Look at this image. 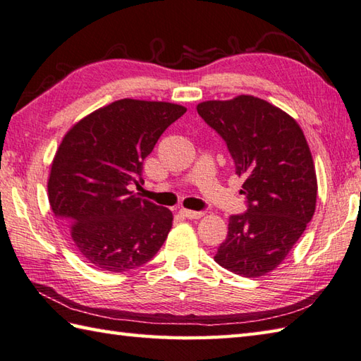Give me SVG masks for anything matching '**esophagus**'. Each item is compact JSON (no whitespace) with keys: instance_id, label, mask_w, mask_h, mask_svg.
Segmentation results:
<instances>
[{"instance_id":"esophagus-1","label":"esophagus","mask_w":361,"mask_h":361,"mask_svg":"<svg viewBox=\"0 0 361 361\" xmlns=\"http://www.w3.org/2000/svg\"><path fill=\"white\" fill-rule=\"evenodd\" d=\"M178 213L183 216V217H186V219H200V217H203V213L202 211H190V209H185V208H181Z\"/></svg>"}]
</instances>
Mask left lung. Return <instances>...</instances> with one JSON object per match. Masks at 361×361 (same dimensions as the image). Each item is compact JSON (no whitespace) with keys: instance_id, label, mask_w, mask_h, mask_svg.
Returning a JSON list of instances; mask_svg holds the SVG:
<instances>
[{"instance_id":"1","label":"left lung","mask_w":361,"mask_h":361,"mask_svg":"<svg viewBox=\"0 0 361 361\" xmlns=\"http://www.w3.org/2000/svg\"><path fill=\"white\" fill-rule=\"evenodd\" d=\"M197 112L227 142L247 199L245 213L230 217L214 261L243 277H261L281 264L313 219L312 152L299 123L258 97L203 102Z\"/></svg>"}]
</instances>
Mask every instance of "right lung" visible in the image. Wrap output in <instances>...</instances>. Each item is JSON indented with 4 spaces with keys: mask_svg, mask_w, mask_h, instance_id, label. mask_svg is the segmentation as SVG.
<instances>
[{
    "mask_svg": "<svg viewBox=\"0 0 361 361\" xmlns=\"http://www.w3.org/2000/svg\"><path fill=\"white\" fill-rule=\"evenodd\" d=\"M186 112L181 104L123 98L90 112L56 150L48 200L75 247L98 271L126 272L157 255L172 211L130 190L161 134Z\"/></svg>",
    "mask_w": 361,
    "mask_h": 361,
    "instance_id": "add662e5",
    "label": "right lung"
}]
</instances>
